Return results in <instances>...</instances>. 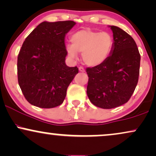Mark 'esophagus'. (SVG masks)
<instances>
[{
  "mask_svg": "<svg viewBox=\"0 0 156 156\" xmlns=\"http://www.w3.org/2000/svg\"><path fill=\"white\" fill-rule=\"evenodd\" d=\"M79 71L80 72H82V73H84L85 72V69L83 68V67H79Z\"/></svg>",
  "mask_w": 156,
  "mask_h": 156,
  "instance_id": "34e87169",
  "label": "esophagus"
}]
</instances>
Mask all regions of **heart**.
Masks as SVG:
<instances>
[{"mask_svg": "<svg viewBox=\"0 0 156 156\" xmlns=\"http://www.w3.org/2000/svg\"><path fill=\"white\" fill-rule=\"evenodd\" d=\"M70 40L72 45L67 46L70 57L74 58L77 52L81 53L84 63L92 67L103 63L109 58L114 47L113 37L109 33L89 29L76 31Z\"/></svg>", "mask_w": 156, "mask_h": 156, "instance_id": "1", "label": "heart"}]
</instances>
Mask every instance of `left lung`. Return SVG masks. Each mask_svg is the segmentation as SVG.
Returning <instances> with one entry per match:
<instances>
[{
  "label": "left lung",
  "mask_w": 156,
  "mask_h": 156,
  "mask_svg": "<svg viewBox=\"0 0 156 156\" xmlns=\"http://www.w3.org/2000/svg\"><path fill=\"white\" fill-rule=\"evenodd\" d=\"M114 47L103 63L86 68L87 95L90 102L102 109H113L127 103L138 82L140 55L130 35L111 26Z\"/></svg>",
  "instance_id": "1"
}]
</instances>
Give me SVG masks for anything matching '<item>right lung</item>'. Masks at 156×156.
<instances>
[{"label":"right lung","mask_w":156,"mask_h":156,"mask_svg":"<svg viewBox=\"0 0 156 156\" xmlns=\"http://www.w3.org/2000/svg\"><path fill=\"white\" fill-rule=\"evenodd\" d=\"M76 22L41 23L23 42L17 60L18 82L29 103L50 109L62 104L67 89L78 73L68 67L65 37Z\"/></svg>","instance_id":"add662e5"}]
</instances>
